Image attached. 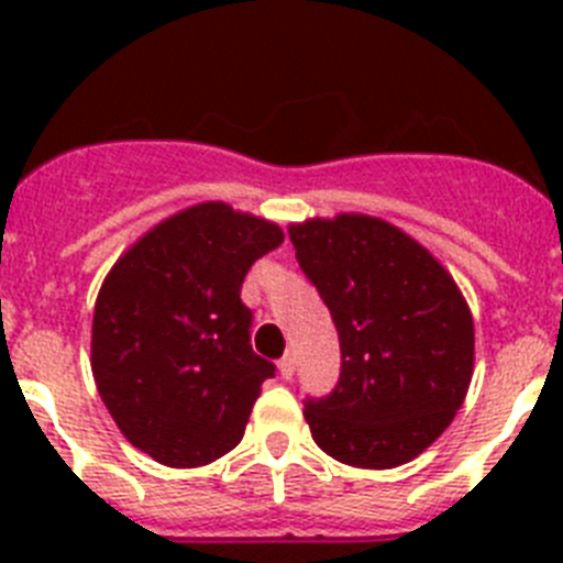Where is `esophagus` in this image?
<instances>
[{"instance_id": "esophagus-1", "label": "esophagus", "mask_w": 563, "mask_h": 563, "mask_svg": "<svg viewBox=\"0 0 563 563\" xmlns=\"http://www.w3.org/2000/svg\"><path fill=\"white\" fill-rule=\"evenodd\" d=\"M278 372H282L285 380H290V377L296 375V355H292V352H287V355L278 361Z\"/></svg>"}]
</instances>
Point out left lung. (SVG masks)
<instances>
[{"label": "left lung", "instance_id": "8db88e82", "mask_svg": "<svg viewBox=\"0 0 563 563\" xmlns=\"http://www.w3.org/2000/svg\"><path fill=\"white\" fill-rule=\"evenodd\" d=\"M305 276L330 307L341 377L305 402L312 440L355 467H397L449 429L474 375V318L420 242L366 213L290 225Z\"/></svg>", "mask_w": 563, "mask_h": 563}]
</instances>
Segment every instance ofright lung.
Segmentation results:
<instances>
[{"label": "right lung", "instance_id": "1", "mask_svg": "<svg viewBox=\"0 0 563 563\" xmlns=\"http://www.w3.org/2000/svg\"><path fill=\"white\" fill-rule=\"evenodd\" d=\"M282 242L276 222L200 202L143 233L103 278L92 316L98 395L161 465H208L245 434L276 366L253 352L239 290Z\"/></svg>", "mask_w": 563, "mask_h": 563}]
</instances>
